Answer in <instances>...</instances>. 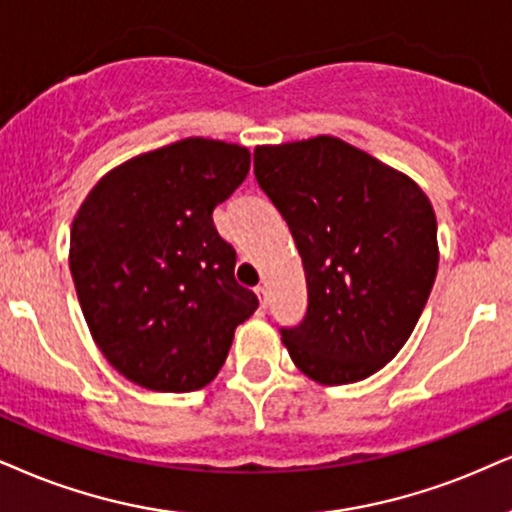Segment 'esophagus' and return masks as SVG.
<instances>
[{
  "instance_id": "obj_1",
  "label": "esophagus",
  "mask_w": 512,
  "mask_h": 512,
  "mask_svg": "<svg viewBox=\"0 0 512 512\" xmlns=\"http://www.w3.org/2000/svg\"><path fill=\"white\" fill-rule=\"evenodd\" d=\"M256 294H258V299H261V308H263V311H266V308H268V292H266V287L258 285L256 287Z\"/></svg>"
}]
</instances>
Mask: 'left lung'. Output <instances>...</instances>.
I'll use <instances>...</instances> for the list:
<instances>
[{
	"label": "left lung",
	"mask_w": 512,
	"mask_h": 512,
	"mask_svg": "<svg viewBox=\"0 0 512 512\" xmlns=\"http://www.w3.org/2000/svg\"><path fill=\"white\" fill-rule=\"evenodd\" d=\"M254 173L306 270L304 320L280 330L289 356L327 387L365 380L401 351L430 299L439 266L430 199L327 135L256 147Z\"/></svg>",
	"instance_id": "obj_1"
}]
</instances>
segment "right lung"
<instances>
[{
    "mask_svg": "<svg viewBox=\"0 0 512 512\" xmlns=\"http://www.w3.org/2000/svg\"><path fill=\"white\" fill-rule=\"evenodd\" d=\"M249 149L187 137L106 173L71 230V275L113 368L154 391H197L223 368L258 296L213 208L249 173Z\"/></svg>",
    "mask_w": 512,
    "mask_h": 512,
    "instance_id": "right-lung-1",
    "label": "right lung"
}]
</instances>
